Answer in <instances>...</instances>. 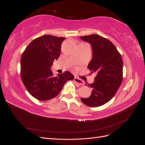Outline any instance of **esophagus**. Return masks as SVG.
I'll list each match as a JSON object with an SVG mask.
<instances>
[{"instance_id":"34e87169","label":"esophagus","mask_w":145,"mask_h":145,"mask_svg":"<svg viewBox=\"0 0 145 145\" xmlns=\"http://www.w3.org/2000/svg\"><path fill=\"white\" fill-rule=\"evenodd\" d=\"M74 82L75 84H78L79 85H84V82H83L82 80L79 79L78 78H76V77H75V78H74Z\"/></svg>"}]
</instances>
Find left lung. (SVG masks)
Returning <instances> with one entry per match:
<instances>
[{
    "label": "left lung",
    "instance_id": "1",
    "mask_svg": "<svg viewBox=\"0 0 145 145\" xmlns=\"http://www.w3.org/2000/svg\"><path fill=\"white\" fill-rule=\"evenodd\" d=\"M80 39L91 45L92 58L88 68L97 75L93 84L88 85L92 88L90 97L81 100L88 106H100L112 99L121 84L122 58L113 43L103 37L93 34Z\"/></svg>",
    "mask_w": 145,
    "mask_h": 145
}]
</instances>
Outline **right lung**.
<instances>
[{"instance_id":"right-lung-1","label":"right lung","mask_w":145,"mask_h":145,"mask_svg":"<svg viewBox=\"0 0 145 145\" xmlns=\"http://www.w3.org/2000/svg\"><path fill=\"white\" fill-rule=\"evenodd\" d=\"M65 37L45 35L30 43L22 55L20 76L32 97L40 101L57 97L65 84L74 79L69 72L54 76L50 70L53 61L60 56L61 43Z\"/></svg>"}]
</instances>
